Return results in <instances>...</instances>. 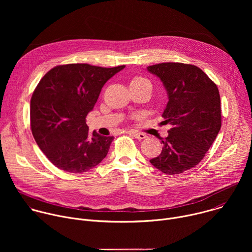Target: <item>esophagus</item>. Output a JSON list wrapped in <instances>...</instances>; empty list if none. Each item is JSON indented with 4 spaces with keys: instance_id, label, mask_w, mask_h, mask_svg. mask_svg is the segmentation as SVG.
<instances>
[{
    "instance_id": "34e87169",
    "label": "esophagus",
    "mask_w": 252,
    "mask_h": 252,
    "mask_svg": "<svg viewBox=\"0 0 252 252\" xmlns=\"http://www.w3.org/2000/svg\"><path fill=\"white\" fill-rule=\"evenodd\" d=\"M127 133H128V134H131L132 136H134V137L137 138V139H145V138L147 137V135H146L145 133L138 132V131H134V130H128Z\"/></svg>"
}]
</instances>
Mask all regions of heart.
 Masks as SVG:
<instances>
[{
  "label": "heart",
  "instance_id": "1",
  "mask_svg": "<svg viewBox=\"0 0 252 252\" xmlns=\"http://www.w3.org/2000/svg\"><path fill=\"white\" fill-rule=\"evenodd\" d=\"M131 83H148V82L142 78H135Z\"/></svg>",
  "mask_w": 252,
  "mask_h": 252
}]
</instances>
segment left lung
<instances>
[{
    "label": "left lung",
    "mask_w": 252,
    "mask_h": 252,
    "mask_svg": "<svg viewBox=\"0 0 252 252\" xmlns=\"http://www.w3.org/2000/svg\"><path fill=\"white\" fill-rule=\"evenodd\" d=\"M162 82L168 102L162 113L171 128L161 140V154L151 163L166 174H179L198 164L221 127L219 89L202 69L183 63L148 66Z\"/></svg>",
    "instance_id": "obj_1"
}]
</instances>
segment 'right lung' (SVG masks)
I'll list each match as a JSON object with an SVG mask.
<instances>
[{
    "instance_id": "add662e5",
    "label": "right lung",
    "mask_w": 252,
    "mask_h": 252,
    "mask_svg": "<svg viewBox=\"0 0 252 252\" xmlns=\"http://www.w3.org/2000/svg\"><path fill=\"white\" fill-rule=\"evenodd\" d=\"M126 65L101 67L68 63L50 69L31 98V128L35 142L58 168L82 173L107 155L114 136L91 134L86 118L103 85Z\"/></svg>"
}]
</instances>
